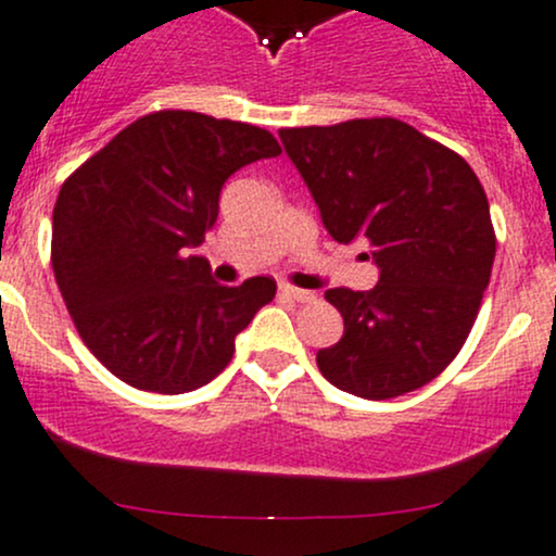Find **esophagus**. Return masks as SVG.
I'll return each instance as SVG.
<instances>
[{
  "mask_svg": "<svg viewBox=\"0 0 556 556\" xmlns=\"http://www.w3.org/2000/svg\"><path fill=\"white\" fill-rule=\"evenodd\" d=\"M279 295L288 298V301H295V303L314 301V293H308V290H298V288H293V285H288V282L279 285Z\"/></svg>",
  "mask_w": 556,
  "mask_h": 556,
  "instance_id": "1",
  "label": "esophagus"
}]
</instances>
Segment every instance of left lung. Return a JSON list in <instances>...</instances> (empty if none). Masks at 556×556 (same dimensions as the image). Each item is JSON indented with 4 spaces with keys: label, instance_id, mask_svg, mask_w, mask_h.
<instances>
[{
    "label": "left lung",
    "instance_id": "1",
    "mask_svg": "<svg viewBox=\"0 0 556 556\" xmlns=\"http://www.w3.org/2000/svg\"><path fill=\"white\" fill-rule=\"evenodd\" d=\"M336 242H367L372 290H327L343 338L323 376L365 400L426 386L455 359L490 285L495 233L482 184L455 151L400 119L279 130Z\"/></svg>",
    "mask_w": 556,
    "mask_h": 556
}]
</instances>
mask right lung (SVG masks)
<instances>
[{
	"label": "right lung",
	"mask_w": 556,
	"mask_h": 556,
	"mask_svg": "<svg viewBox=\"0 0 556 556\" xmlns=\"http://www.w3.org/2000/svg\"><path fill=\"white\" fill-rule=\"evenodd\" d=\"M282 154L271 132L197 111L132 122L61 186L52 271L81 341L119 381L156 394L210 383L277 293L218 285L200 248L239 167Z\"/></svg>",
	"instance_id": "right-lung-1"
}]
</instances>
